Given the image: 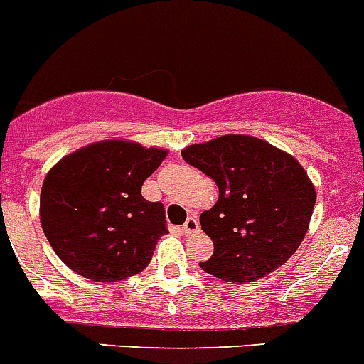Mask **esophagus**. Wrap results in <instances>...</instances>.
Instances as JSON below:
<instances>
[{
	"instance_id": "esophagus-1",
	"label": "esophagus",
	"mask_w": 364,
	"mask_h": 364,
	"mask_svg": "<svg viewBox=\"0 0 364 364\" xmlns=\"http://www.w3.org/2000/svg\"><path fill=\"white\" fill-rule=\"evenodd\" d=\"M198 228H200V225H198L197 217H188V220L182 225V234H195V232H198Z\"/></svg>"
}]
</instances>
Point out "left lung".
<instances>
[{
  "label": "left lung",
  "mask_w": 364,
  "mask_h": 364,
  "mask_svg": "<svg viewBox=\"0 0 364 364\" xmlns=\"http://www.w3.org/2000/svg\"><path fill=\"white\" fill-rule=\"evenodd\" d=\"M182 158L219 188L200 215L213 241L203 271L225 282H256L296 252L315 208V188L291 154L252 136L230 134L186 147Z\"/></svg>",
  "instance_id": "left-lung-1"
}]
</instances>
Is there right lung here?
Instances as JSON below:
<instances>
[{
	"mask_svg": "<svg viewBox=\"0 0 364 364\" xmlns=\"http://www.w3.org/2000/svg\"><path fill=\"white\" fill-rule=\"evenodd\" d=\"M166 154L108 139L79 149L49 171L40 220L71 271L93 282H117L149 265L169 230L164 204L141 197V186Z\"/></svg>",
	"mask_w": 364,
	"mask_h": 364,
	"instance_id": "1",
	"label": "right lung"
}]
</instances>
